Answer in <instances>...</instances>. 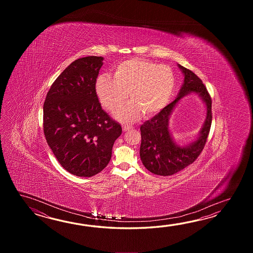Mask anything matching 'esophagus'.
<instances>
[{
    "mask_svg": "<svg viewBox=\"0 0 253 253\" xmlns=\"http://www.w3.org/2000/svg\"><path fill=\"white\" fill-rule=\"evenodd\" d=\"M132 128H133L132 126H129V125H124V126H123V130H124V131H127V130H130V129Z\"/></svg>",
    "mask_w": 253,
    "mask_h": 253,
    "instance_id": "34e87169",
    "label": "esophagus"
}]
</instances>
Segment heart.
Segmentation results:
<instances>
[{
	"label": "heart",
	"mask_w": 253,
	"mask_h": 253,
	"mask_svg": "<svg viewBox=\"0 0 253 253\" xmlns=\"http://www.w3.org/2000/svg\"><path fill=\"white\" fill-rule=\"evenodd\" d=\"M175 75L171 67L144 59H131L117 65L113 79L97 78L96 90L103 106L115 112L124 106L127 97L133 101L116 114L117 118L131 122L139 117L153 116L167 106L175 87Z\"/></svg>",
	"instance_id": "heart-1"
}]
</instances>
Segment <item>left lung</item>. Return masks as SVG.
Instances as JSON below:
<instances>
[{"label": "left lung", "mask_w": 253, "mask_h": 253, "mask_svg": "<svg viewBox=\"0 0 253 253\" xmlns=\"http://www.w3.org/2000/svg\"><path fill=\"white\" fill-rule=\"evenodd\" d=\"M184 75V82L177 97L150 120L140 126V157L143 165L157 175H172L193 164L205 148L211 125V97L205 84L192 70L178 65ZM192 91L198 92L208 108V117L200 137L188 147H178L168 129V119L177 101Z\"/></svg>", "instance_id": "1"}]
</instances>
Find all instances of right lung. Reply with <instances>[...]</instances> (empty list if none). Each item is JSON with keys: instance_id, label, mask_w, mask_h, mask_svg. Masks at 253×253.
<instances>
[{"instance_id": "obj_1", "label": "right lung", "mask_w": 253, "mask_h": 253, "mask_svg": "<svg viewBox=\"0 0 253 253\" xmlns=\"http://www.w3.org/2000/svg\"><path fill=\"white\" fill-rule=\"evenodd\" d=\"M102 57L74 60L56 79L43 105V131L66 171L83 177L101 172L111 159L121 126L98 101L96 82Z\"/></svg>"}]
</instances>
